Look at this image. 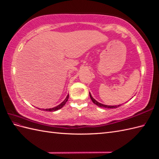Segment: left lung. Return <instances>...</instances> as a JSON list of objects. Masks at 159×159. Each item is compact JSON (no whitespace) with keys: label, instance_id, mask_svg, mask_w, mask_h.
Instances as JSON below:
<instances>
[{"label":"left lung","instance_id":"left-lung-1","mask_svg":"<svg viewBox=\"0 0 159 159\" xmlns=\"http://www.w3.org/2000/svg\"><path fill=\"white\" fill-rule=\"evenodd\" d=\"M89 94H90V98H91L92 101H93L95 105H97V106L100 107L107 108V109H114V108H117V107H120V105H115V106H114V105H112V106H111V105H106L101 104V103H98V102H97L95 99H94V98H93V97L91 96V94H90V93H89Z\"/></svg>","mask_w":159,"mask_h":159}]
</instances>
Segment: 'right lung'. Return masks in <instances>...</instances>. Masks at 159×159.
<instances>
[{
    "label": "right lung",
    "instance_id": "add662e5",
    "mask_svg": "<svg viewBox=\"0 0 159 159\" xmlns=\"http://www.w3.org/2000/svg\"><path fill=\"white\" fill-rule=\"evenodd\" d=\"M68 98H69V94L67 95V97H66V98L65 99V101H63V102H62V103L60 104V105H58V106H56V107H53V108H50V109H45V111H56V110H58V109H61L63 106H64V105H65V103H66V102L68 101Z\"/></svg>",
    "mask_w": 159,
    "mask_h": 159
}]
</instances>
